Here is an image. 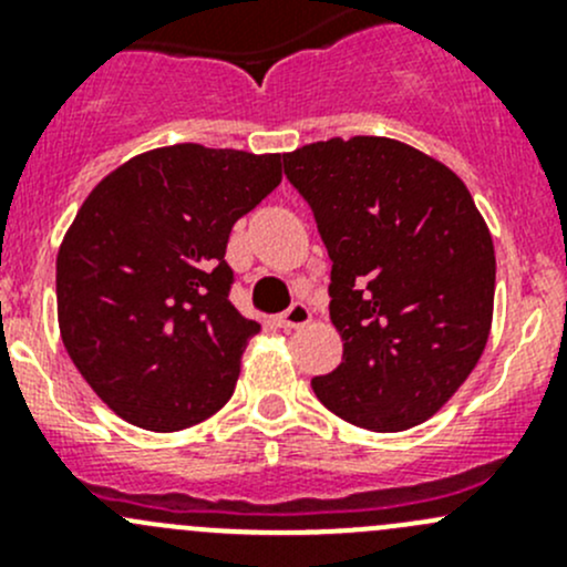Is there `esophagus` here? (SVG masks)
I'll return each mask as SVG.
<instances>
[{
    "instance_id": "34e87169",
    "label": "esophagus",
    "mask_w": 567,
    "mask_h": 567,
    "mask_svg": "<svg viewBox=\"0 0 567 567\" xmlns=\"http://www.w3.org/2000/svg\"><path fill=\"white\" fill-rule=\"evenodd\" d=\"M310 318H312L310 307L301 305V301H296V305H290L288 310H285L277 320H279V326H282V329H299V326L310 323Z\"/></svg>"
}]
</instances>
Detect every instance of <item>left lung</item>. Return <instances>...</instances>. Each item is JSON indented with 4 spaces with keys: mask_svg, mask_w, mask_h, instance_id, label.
I'll list each match as a JSON object with an SVG mask.
<instances>
[{
    "mask_svg": "<svg viewBox=\"0 0 567 567\" xmlns=\"http://www.w3.org/2000/svg\"><path fill=\"white\" fill-rule=\"evenodd\" d=\"M331 257L342 362L312 390L357 427L398 433L436 414L488 342L496 257L453 169L386 136L285 153Z\"/></svg>",
    "mask_w": 567,
    "mask_h": 567,
    "instance_id": "8db88e82",
    "label": "left lung"
}]
</instances>
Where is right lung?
Here are the masks:
<instances>
[{
  "label": "right lung",
  "mask_w": 567,
  "mask_h": 567,
  "mask_svg": "<svg viewBox=\"0 0 567 567\" xmlns=\"http://www.w3.org/2000/svg\"><path fill=\"white\" fill-rule=\"evenodd\" d=\"M279 181V153L186 142L131 158L84 199L56 255V318L68 357L125 422L183 431L230 400L260 326L233 307L225 251Z\"/></svg>",
  "instance_id": "right-lung-1"
}]
</instances>
